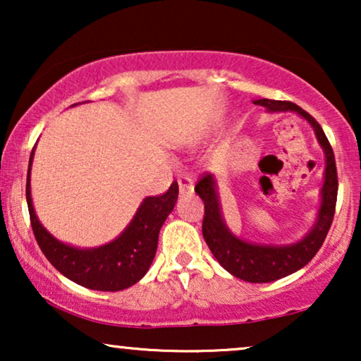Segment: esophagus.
<instances>
[{"instance_id":"esophagus-1","label":"esophagus","mask_w":361,"mask_h":361,"mask_svg":"<svg viewBox=\"0 0 361 361\" xmlns=\"http://www.w3.org/2000/svg\"><path fill=\"white\" fill-rule=\"evenodd\" d=\"M179 192L182 195L184 194H192L194 192V180L190 179V177H179Z\"/></svg>"}]
</instances>
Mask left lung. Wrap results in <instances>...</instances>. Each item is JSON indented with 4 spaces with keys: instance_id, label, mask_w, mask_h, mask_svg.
I'll return each mask as SVG.
<instances>
[{
    "instance_id": "1",
    "label": "left lung",
    "mask_w": 361,
    "mask_h": 361,
    "mask_svg": "<svg viewBox=\"0 0 361 361\" xmlns=\"http://www.w3.org/2000/svg\"><path fill=\"white\" fill-rule=\"evenodd\" d=\"M253 103L263 106L268 113H298L314 130L325 156L320 204L314 224L302 238L289 241V243H256V241L240 238L228 228L225 221L215 176L207 174L197 182L195 192L205 204L202 233L215 259L230 274L246 283H271L304 268L320 250L334 220L338 180L334 151L329 145L327 136L307 111H304L295 103L269 100V98H258V100H253Z\"/></svg>"
}]
</instances>
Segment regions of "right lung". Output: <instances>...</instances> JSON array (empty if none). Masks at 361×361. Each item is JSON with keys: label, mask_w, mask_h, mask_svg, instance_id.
<instances>
[{"label": "right lung", "mask_w": 361, "mask_h": 361, "mask_svg": "<svg viewBox=\"0 0 361 361\" xmlns=\"http://www.w3.org/2000/svg\"><path fill=\"white\" fill-rule=\"evenodd\" d=\"M34 149L29 157L26 200L34 236L46 258L59 273L83 288L116 293L136 284L154 259L161 226L174 210L179 195L177 182L164 195L146 197L126 228L115 240L93 248H78L57 240L37 219L31 197Z\"/></svg>", "instance_id": "obj_1"}]
</instances>
